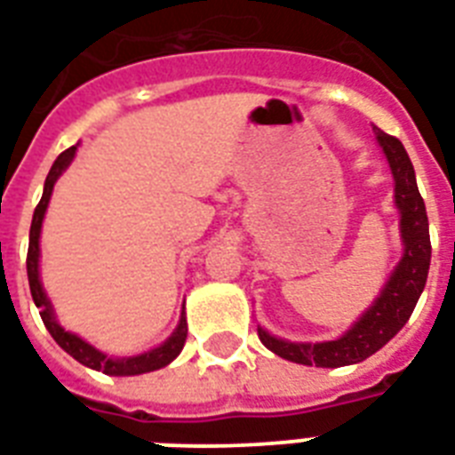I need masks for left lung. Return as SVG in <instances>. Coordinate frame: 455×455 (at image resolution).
Returning a JSON list of instances; mask_svg holds the SVG:
<instances>
[{
    "label": "left lung",
    "instance_id": "left-lung-1",
    "mask_svg": "<svg viewBox=\"0 0 455 455\" xmlns=\"http://www.w3.org/2000/svg\"><path fill=\"white\" fill-rule=\"evenodd\" d=\"M375 135L394 175V204L401 213L403 256L387 280L385 290L379 291V297L339 339L304 344V341L277 339L259 327V339L263 341V347L280 358L301 365H315V368H341V365L365 361L406 325L425 290L432 244H429L427 211L418 192L413 164L396 137L387 135L379 128H375Z\"/></svg>",
    "mask_w": 455,
    "mask_h": 455
}]
</instances>
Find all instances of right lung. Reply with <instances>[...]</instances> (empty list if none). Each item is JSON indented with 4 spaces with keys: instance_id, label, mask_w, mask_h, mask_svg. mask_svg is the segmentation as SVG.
<instances>
[{
    "instance_id": "obj_1",
    "label": "right lung",
    "mask_w": 455,
    "mask_h": 455,
    "mask_svg": "<svg viewBox=\"0 0 455 455\" xmlns=\"http://www.w3.org/2000/svg\"><path fill=\"white\" fill-rule=\"evenodd\" d=\"M77 147H70L63 154H59V158L52 165L47 180H44V192H42V199L37 204V209L33 213V223H30V244H28V283H30V294H33L35 306L40 308L42 323L49 330V334L54 337V341L59 347L76 358L77 363H83L92 371H101L107 375H142V372H151L164 368L172 358H178V354L185 347V339H188V320L185 315L180 318L178 330L168 337V339L161 344V347L151 348L147 354L140 355H128V358H111V355L101 354L92 344H87L84 339H80L77 334L66 332L54 318V311H52V304H49L47 294L42 290L40 283V230L42 220H44V211H47L49 196H52V189H54V182L59 180L66 168L70 165L73 156H76Z\"/></svg>"
}]
</instances>
